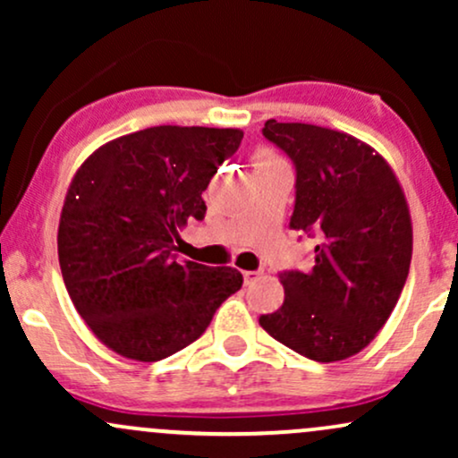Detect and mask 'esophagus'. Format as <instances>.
I'll return each mask as SVG.
<instances>
[{
    "label": "esophagus",
    "instance_id": "esophagus-1",
    "mask_svg": "<svg viewBox=\"0 0 458 458\" xmlns=\"http://www.w3.org/2000/svg\"><path fill=\"white\" fill-rule=\"evenodd\" d=\"M262 276V271H243L245 284H254Z\"/></svg>",
    "mask_w": 458,
    "mask_h": 458
}]
</instances>
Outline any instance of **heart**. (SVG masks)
Here are the masks:
<instances>
[{
  "label": "heart",
  "instance_id": "1",
  "mask_svg": "<svg viewBox=\"0 0 458 458\" xmlns=\"http://www.w3.org/2000/svg\"><path fill=\"white\" fill-rule=\"evenodd\" d=\"M284 161L280 155H277L276 150L267 148V146H260V148H256L251 152V163H254V167L259 165H269V163H280Z\"/></svg>",
  "mask_w": 458,
  "mask_h": 458
}]
</instances>
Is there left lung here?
Returning <instances> with one entry per match:
<instances>
[{
  "label": "left lung",
  "mask_w": 458,
  "mask_h": 458,
  "mask_svg": "<svg viewBox=\"0 0 458 458\" xmlns=\"http://www.w3.org/2000/svg\"><path fill=\"white\" fill-rule=\"evenodd\" d=\"M262 133L297 167L291 228L314 233L318 245L308 273H282L284 303L260 327L308 360H346L375 340L407 282V198L390 163L353 135L277 120Z\"/></svg>",
  "instance_id": "left-lung-1"
}]
</instances>
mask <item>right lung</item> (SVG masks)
Masks as SVG:
<instances>
[{
	"label": "right lung",
	"mask_w": 458,
	"mask_h": 458,
	"mask_svg": "<svg viewBox=\"0 0 458 458\" xmlns=\"http://www.w3.org/2000/svg\"><path fill=\"white\" fill-rule=\"evenodd\" d=\"M243 140L241 129L163 124L115 138L68 185L57 256L72 306L114 353L159 361L196 343L243 284L233 267L176 260L202 191Z\"/></svg>",
	"instance_id": "1"
}]
</instances>
